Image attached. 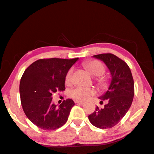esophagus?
I'll return each instance as SVG.
<instances>
[{
    "label": "esophagus",
    "instance_id": "34e87169",
    "mask_svg": "<svg viewBox=\"0 0 154 154\" xmlns=\"http://www.w3.org/2000/svg\"><path fill=\"white\" fill-rule=\"evenodd\" d=\"M75 103L76 104H80V105H82V104H84V102L80 101V100H75Z\"/></svg>",
    "mask_w": 154,
    "mask_h": 154
}]
</instances>
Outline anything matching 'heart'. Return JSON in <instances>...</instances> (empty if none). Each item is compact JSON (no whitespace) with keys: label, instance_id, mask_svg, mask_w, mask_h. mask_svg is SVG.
Instances as JSON below:
<instances>
[{"label":"heart","instance_id":"obj_1","mask_svg":"<svg viewBox=\"0 0 154 154\" xmlns=\"http://www.w3.org/2000/svg\"><path fill=\"white\" fill-rule=\"evenodd\" d=\"M83 66L86 68L93 76H95V81L101 87H106L107 85V80L103 77V74L105 72V66L101 61L98 60H91L83 63ZM72 72L73 69H69L65 75V82L67 84L72 80ZM96 91L93 88H86L82 86H77L69 91V95L72 98L79 100H85L88 99L91 95L95 94Z\"/></svg>","mask_w":154,"mask_h":154}]
</instances>
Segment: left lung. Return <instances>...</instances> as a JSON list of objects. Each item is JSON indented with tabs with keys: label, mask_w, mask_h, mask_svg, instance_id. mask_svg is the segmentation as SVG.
Returning <instances> with one entry per match:
<instances>
[{
	"label": "left lung",
	"mask_w": 154,
	"mask_h": 154,
	"mask_svg": "<svg viewBox=\"0 0 154 154\" xmlns=\"http://www.w3.org/2000/svg\"><path fill=\"white\" fill-rule=\"evenodd\" d=\"M93 57L103 61L111 75V81L108 91L100 97L108 103L103 109L98 106L88 119L98 128H111L117 125L131 106L133 100L134 80L130 67L126 62L112 54L95 55Z\"/></svg>",
	"instance_id": "8db88e82"
}]
</instances>
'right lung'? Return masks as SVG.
I'll return each instance as SVG.
<instances>
[{
  "instance_id": "add662e5",
  "label": "right lung",
  "mask_w": 154,
  "mask_h": 154,
  "mask_svg": "<svg viewBox=\"0 0 154 154\" xmlns=\"http://www.w3.org/2000/svg\"><path fill=\"white\" fill-rule=\"evenodd\" d=\"M77 60L39 59L24 71L19 85L21 103L26 117L38 128L54 130L66 122L75 102L67 99L58 107L52 103V94L65 91V75Z\"/></svg>"
}]
</instances>
